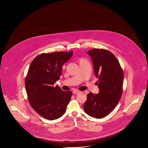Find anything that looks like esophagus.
<instances>
[{
    "label": "esophagus",
    "mask_w": 148,
    "mask_h": 148,
    "mask_svg": "<svg viewBox=\"0 0 148 148\" xmlns=\"http://www.w3.org/2000/svg\"><path fill=\"white\" fill-rule=\"evenodd\" d=\"M80 92H81V91H78V90H74V91L73 92V93L74 94H79Z\"/></svg>",
    "instance_id": "obj_1"
}]
</instances>
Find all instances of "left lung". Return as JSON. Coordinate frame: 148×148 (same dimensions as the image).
Here are the masks:
<instances>
[{
    "instance_id": "8db88e82",
    "label": "left lung",
    "mask_w": 148,
    "mask_h": 148,
    "mask_svg": "<svg viewBox=\"0 0 148 148\" xmlns=\"http://www.w3.org/2000/svg\"><path fill=\"white\" fill-rule=\"evenodd\" d=\"M92 60L99 93L90 92L84 104L88 115L100 119L116 107L122 94L123 73L116 57L110 51L94 49L88 51Z\"/></svg>"
}]
</instances>
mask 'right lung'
Instances as JSON below:
<instances>
[{"mask_svg": "<svg viewBox=\"0 0 148 148\" xmlns=\"http://www.w3.org/2000/svg\"><path fill=\"white\" fill-rule=\"evenodd\" d=\"M73 51L43 53L35 57L25 78L27 98L33 109L49 120L57 119L66 112L72 92L53 86L60 78L63 64Z\"/></svg>", "mask_w": 148, "mask_h": 148, "instance_id": "obj_1", "label": "right lung"}]
</instances>
